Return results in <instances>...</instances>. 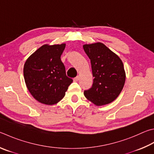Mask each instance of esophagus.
Wrapping results in <instances>:
<instances>
[{"label": "esophagus", "mask_w": 154, "mask_h": 154, "mask_svg": "<svg viewBox=\"0 0 154 154\" xmlns=\"http://www.w3.org/2000/svg\"><path fill=\"white\" fill-rule=\"evenodd\" d=\"M78 80H79V77H78V76H77V77H75V78H74V79H73V81H74V82H77V81H78Z\"/></svg>", "instance_id": "esophagus-1"}]
</instances>
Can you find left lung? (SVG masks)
<instances>
[{
	"instance_id": "1",
	"label": "left lung",
	"mask_w": 154,
	"mask_h": 154,
	"mask_svg": "<svg viewBox=\"0 0 154 154\" xmlns=\"http://www.w3.org/2000/svg\"><path fill=\"white\" fill-rule=\"evenodd\" d=\"M83 47L91 60L94 77L92 87L84 91V96L97 106L110 104L124 87L126 75L123 63L104 44H85Z\"/></svg>"
}]
</instances>
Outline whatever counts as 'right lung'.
I'll use <instances>...</instances> for the list:
<instances>
[{
  "label": "right lung",
  "mask_w": 154,
  "mask_h": 154,
  "mask_svg": "<svg viewBox=\"0 0 154 154\" xmlns=\"http://www.w3.org/2000/svg\"><path fill=\"white\" fill-rule=\"evenodd\" d=\"M66 44H45L26 61L25 82L30 94L42 104L53 105L62 100L72 79L66 75L60 56Z\"/></svg>",
  "instance_id": "right-lung-1"
}]
</instances>
